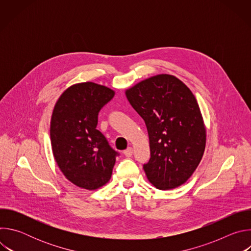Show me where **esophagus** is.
Returning a JSON list of instances; mask_svg holds the SVG:
<instances>
[{
  "label": "esophagus",
  "instance_id": "34e87169",
  "mask_svg": "<svg viewBox=\"0 0 251 251\" xmlns=\"http://www.w3.org/2000/svg\"><path fill=\"white\" fill-rule=\"evenodd\" d=\"M123 153H124V155H125L126 157H131V156L133 155V148L129 147V148H128V149H126Z\"/></svg>",
  "mask_w": 251,
  "mask_h": 251
}]
</instances>
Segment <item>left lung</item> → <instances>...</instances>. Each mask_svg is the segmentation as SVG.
Returning a JSON list of instances; mask_svg holds the SVG:
<instances>
[{
  "instance_id": "8db88e82",
  "label": "left lung",
  "mask_w": 251,
  "mask_h": 251,
  "mask_svg": "<svg viewBox=\"0 0 251 251\" xmlns=\"http://www.w3.org/2000/svg\"><path fill=\"white\" fill-rule=\"evenodd\" d=\"M125 94L147 126L151 158L143 168L149 182L164 191L182 186L205 149L206 130L195 95L166 74L138 82Z\"/></svg>"
}]
</instances>
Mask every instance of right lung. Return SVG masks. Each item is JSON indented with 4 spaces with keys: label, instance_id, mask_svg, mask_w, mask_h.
Here are the masks:
<instances>
[{
    "label": "right lung",
    "instance_id": "1",
    "mask_svg": "<svg viewBox=\"0 0 251 251\" xmlns=\"http://www.w3.org/2000/svg\"><path fill=\"white\" fill-rule=\"evenodd\" d=\"M115 91L86 81L66 88L57 99L50 119L54 160L69 182L93 191L109 182L117 153L96 129L98 112Z\"/></svg>",
    "mask_w": 251,
    "mask_h": 251
}]
</instances>
